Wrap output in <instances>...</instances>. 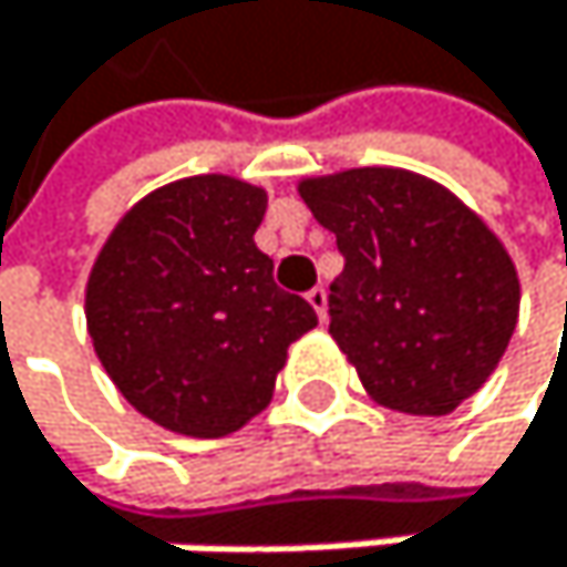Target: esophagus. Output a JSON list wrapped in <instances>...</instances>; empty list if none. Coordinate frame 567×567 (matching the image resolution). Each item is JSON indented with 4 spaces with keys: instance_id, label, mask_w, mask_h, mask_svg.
Masks as SVG:
<instances>
[{
    "instance_id": "1",
    "label": "esophagus",
    "mask_w": 567,
    "mask_h": 567,
    "mask_svg": "<svg viewBox=\"0 0 567 567\" xmlns=\"http://www.w3.org/2000/svg\"><path fill=\"white\" fill-rule=\"evenodd\" d=\"M306 299H309V306L316 309L319 322H326V289H322V286H316V289H309V292H306Z\"/></svg>"
}]
</instances>
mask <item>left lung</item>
Returning <instances> with one entry per match:
<instances>
[{"instance_id": "obj_1", "label": "left lung", "mask_w": 567, "mask_h": 567, "mask_svg": "<svg viewBox=\"0 0 567 567\" xmlns=\"http://www.w3.org/2000/svg\"><path fill=\"white\" fill-rule=\"evenodd\" d=\"M299 197L337 234L330 333L363 391L404 415H449L473 398L520 309L499 237L442 183L394 166L309 176Z\"/></svg>"}]
</instances>
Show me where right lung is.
<instances>
[{
  "instance_id": "add662e5",
  "label": "right lung",
  "mask_w": 567,
  "mask_h": 567,
  "mask_svg": "<svg viewBox=\"0 0 567 567\" xmlns=\"http://www.w3.org/2000/svg\"><path fill=\"white\" fill-rule=\"evenodd\" d=\"M268 193L207 173L142 197L94 258L84 316L125 401L169 432L220 439L268 408L289 343L316 326L255 230Z\"/></svg>"
}]
</instances>
